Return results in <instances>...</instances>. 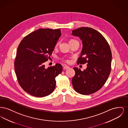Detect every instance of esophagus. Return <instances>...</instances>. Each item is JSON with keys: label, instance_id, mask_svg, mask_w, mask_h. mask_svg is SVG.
I'll return each mask as SVG.
<instances>
[{"label": "esophagus", "instance_id": "obj_1", "mask_svg": "<svg viewBox=\"0 0 128 128\" xmlns=\"http://www.w3.org/2000/svg\"><path fill=\"white\" fill-rule=\"evenodd\" d=\"M68 68H70V67H68V66H65L63 67V69H64V70H68Z\"/></svg>", "mask_w": 128, "mask_h": 128}]
</instances>
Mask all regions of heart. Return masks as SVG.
Here are the masks:
<instances>
[{
  "label": "heart",
  "instance_id": "b5f03b06",
  "mask_svg": "<svg viewBox=\"0 0 128 128\" xmlns=\"http://www.w3.org/2000/svg\"><path fill=\"white\" fill-rule=\"evenodd\" d=\"M73 40H71L70 41H73ZM59 44H60V42H58V43H56V46H58ZM61 59H62L63 61H65V62H68L69 61L68 60L67 58H62Z\"/></svg>",
  "mask_w": 128,
  "mask_h": 128
}]
</instances>
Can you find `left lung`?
Masks as SVG:
<instances>
[{"mask_svg":"<svg viewBox=\"0 0 128 128\" xmlns=\"http://www.w3.org/2000/svg\"><path fill=\"white\" fill-rule=\"evenodd\" d=\"M72 34L79 37L83 44L77 63L87 64L83 71L73 68V88L80 94H91L103 86L110 75L112 59L110 45L101 34L91 28L80 27L72 30Z\"/></svg>","mask_w":128,"mask_h":128,"instance_id":"left-lung-1","label":"left lung"}]
</instances>
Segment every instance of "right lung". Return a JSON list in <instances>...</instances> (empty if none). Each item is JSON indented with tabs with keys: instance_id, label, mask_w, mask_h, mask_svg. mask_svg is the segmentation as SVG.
Returning <instances> with one entry per match:
<instances>
[{
	"instance_id": "right-lung-1",
	"label": "right lung",
	"mask_w": 128,
	"mask_h": 128,
	"mask_svg": "<svg viewBox=\"0 0 128 128\" xmlns=\"http://www.w3.org/2000/svg\"><path fill=\"white\" fill-rule=\"evenodd\" d=\"M61 35L60 29H40L25 36L18 45L14 60L17 79L22 89L32 96L44 97L55 89V78L62 66L56 63L46 69L44 64Z\"/></svg>"
}]
</instances>
